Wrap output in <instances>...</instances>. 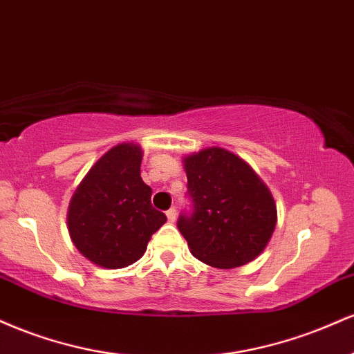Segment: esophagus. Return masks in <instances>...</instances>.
Masks as SVG:
<instances>
[{
  "label": "esophagus",
  "instance_id": "obj_1",
  "mask_svg": "<svg viewBox=\"0 0 354 354\" xmlns=\"http://www.w3.org/2000/svg\"><path fill=\"white\" fill-rule=\"evenodd\" d=\"M176 209H174V208H171V209H168V211H166V218H168V221L169 223H174V221H176Z\"/></svg>",
  "mask_w": 354,
  "mask_h": 354
}]
</instances>
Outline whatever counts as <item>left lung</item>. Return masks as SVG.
<instances>
[{"mask_svg":"<svg viewBox=\"0 0 354 354\" xmlns=\"http://www.w3.org/2000/svg\"><path fill=\"white\" fill-rule=\"evenodd\" d=\"M191 209L178 230L194 258L230 270L265 250L276 226V205L266 185L236 154L206 148L185 158Z\"/></svg>","mask_w":354,"mask_h":354,"instance_id":"left-lung-1","label":"left lung"}]
</instances>
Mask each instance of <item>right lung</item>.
Segmentation results:
<instances>
[{"label": "right lung", "instance_id": "right-lung-1", "mask_svg": "<svg viewBox=\"0 0 354 354\" xmlns=\"http://www.w3.org/2000/svg\"><path fill=\"white\" fill-rule=\"evenodd\" d=\"M141 148L123 143L96 161L73 194L68 228L80 253L118 270L145 254L151 234L166 223L141 180Z\"/></svg>", "mask_w": 354, "mask_h": 354}]
</instances>
